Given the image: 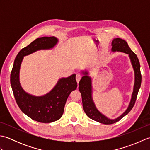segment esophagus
Returning a JSON list of instances; mask_svg holds the SVG:
<instances>
[{
	"label": "esophagus",
	"instance_id": "obj_1",
	"mask_svg": "<svg viewBox=\"0 0 150 150\" xmlns=\"http://www.w3.org/2000/svg\"><path fill=\"white\" fill-rule=\"evenodd\" d=\"M81 75H79L77 74V75H76V81L77 82V83H79V81H80V80L81 79Z\"/></svg>",
	"mask_w": 150,
	"mask_h": 150
}]
</instances>
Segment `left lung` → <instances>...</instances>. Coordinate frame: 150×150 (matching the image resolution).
<instances>
[{
  "mask_svg": "<svg viewBox=\"0 0 150 150\" xmlns=\"http://www.w3.org/2000/svg\"><path fill=\"white\" fill-rule=\"evenodd\" d=\"M111 46H112V48H111L112 52H121L128 54L135 71V84L132 99L130 101L128 109L126 110L125 112L115 119L112 120L108 119L106 117H105L103 114L100 113L97 110L96 107L95 106L91 97V77L88 76L87 71H83V74L84 75L82 77L81 80L79 83V90L81 93L82 106H83L84 112L89 118L97 121V122L104 124H111L117 122V121L120 120L132 110L135 103L142 81L141 69H140V63L137 56L129 48L126 41L120 39V38H116V39H114L113 40Z\"/></svg>",
  "mask_w": 150,
  "mask_h": 150,
  "instance_id": "left-lung-1",
  "label": "left lung"
}]
</instances>
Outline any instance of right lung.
<instances>
[{
  "mask_svg": "<svg viewBox=\"0 0 150 150\" xmlns=\"http://www.w3.org/2000/svg\"><path fill=\"white\" fill-rule=\"evenodd\" d=\"M57 42L58 40L54 37H43L35 39L19 52L11 72V86L16 103L22 112L39 122H52L62 117L67 98L77 87L75 74L60 79L50 93L41 97H35L26 93L21 88L19 70L24 56L37 50L52 48Z\"/></svg>",
  "mask_w": 150,
  "mask_h": 150,
  "instance_id": "1",
  "label": "right lung"
}]
</instances>
